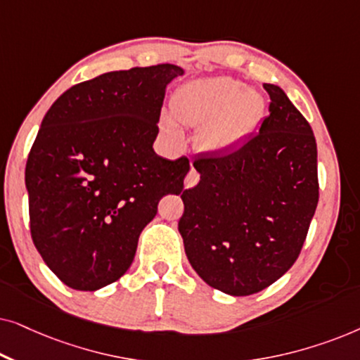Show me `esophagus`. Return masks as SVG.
I'll return each instance as SVG.
<instances>
[{
    "mask_svg": "<svg viewBox=\"0 0 360 360\" xmlns=\"http://www.w3.org/2000/svg\"><path fill=\"white\" fill-rule=\"evenodd\" d=\"M200 181V174L191 167L188 174L185 176V188H193V186Z\"/></svg>",
    "mask_w": 360,
    "mask_h": 360,
    "instance_id": "34e87169",
    "label": "esophagus"
}]
</instances>
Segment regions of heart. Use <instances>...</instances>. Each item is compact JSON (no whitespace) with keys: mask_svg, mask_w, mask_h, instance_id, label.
Returning a JSON list of instances; mask_svg holds the SVG:
<instances>
[{"mask_svg":"<svg viewBox=\"0 0 360 360\" xmlns=\"http://www.w3.org/2000/svg\"><path fill=\"white\" fill-rule=\"evenodd\" d=\"M264 100L244 83L231 77L198 78L176 88L170 114L162 116V127L180 137L179 124L196 127L198 144L208 152H228L243 142L257 124Z\"/></svg>","mask_w":360,"mask_h":360,"instance_id":"obj_1","label":"heart"}]
</instances>
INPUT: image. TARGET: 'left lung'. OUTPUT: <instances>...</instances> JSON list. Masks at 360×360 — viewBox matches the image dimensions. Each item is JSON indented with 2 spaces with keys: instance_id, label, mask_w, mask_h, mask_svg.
Wrapping results in <instances>:
<instances>
[{
  "instance_id": "obj_1",
  "label": "left lung",
  "mask_w": 360,
  "mask_h": 360,
  "mask_svg": "<svg viewBox=\"0 0 360 360\" xmlns=\"http://www.w3.org/2000/svg\"><path fill=\"white\" fill-rule=\"evenodd\" d=\"M269 112L238 149L195 159L200 184L181 193L186 257L233 297L267 288L298 259L319 198L313 129L285 91L264 83Z\"/></svg>"
}]
</instances>
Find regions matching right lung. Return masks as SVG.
Segmentation results:
<instances>
[{
	"instance_id": "add662e5",
	"label": "right lung",
	"mask_w": 360,
	"mask_h": 360,
	"mask_svg": "<svg viewBox=\"0 0 360 360\" xmlns=\"http://www.w3.org/2000/svg\"><path fill=\"white\" fill-rule=\"evenodd\" d=\"M179 75L172 63L103 73L68 88L44 116L26 164L29 223L67 287L95 292L121 278L159 201L184 190L188 159L152 149Z\"/></svg>"
}]
</instances>
